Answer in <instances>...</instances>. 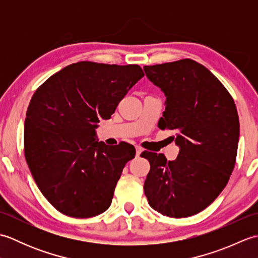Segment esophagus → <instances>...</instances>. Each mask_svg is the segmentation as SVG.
<instances>
[{"instance_id": "obj_1", "label": "esophagus", "mask_w": 258, "mask_h": 258, "mask_svg": "<svg viewBox=\"0 0 258 258\" xmlns=\"http://www.w3.org/2000/svg\"><path fill=\"white\" fill-rule=\"evenodd\" d=\"M141 153H142V147L136 146V156H140Z\"/></svg>"}]
</instances>
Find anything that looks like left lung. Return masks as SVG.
<instances>
[{
	"label": "left lung",
	"mask_w": 258,
	"mask_h": 258,
	"mask_svg": "<svg viewBox=\"0 0 258 258\" xmlns=\"http://www.w3.org/2000/svg\"><path fill=\"white\" fill-rule=\"evenodd\" d=\"M166 96L161 130L176 132L175 161L143 152L151 169L144 183L149 204L168 217H188L211 205L236 162L239 119L233 97L211 71L190 58L144 67Z\"/></svg>",
	"instance_id": "obj_1"
}]
</instances>
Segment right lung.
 <instances>
[{"instance_id": "add662e5", "label": "right lung", "mask_w": 258, "mask_h": 258, "mask_svg": "<svg viewBox=\"0 0 258 258\" xmlns=\"http://www.w3.org/2000/svg\"><path fill=\"white\" fill-rule=\"evenodd\" d=\"M144 76L139 65L78 62L52 75L27 107L24 154L37 187L64 215L89 218L111 205L133 145L95 141L100 119Z\"/></svg>"}]
</instances>
